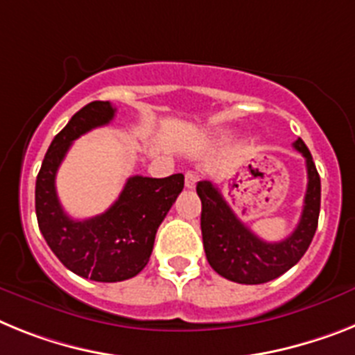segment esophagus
Masks as SVG:
<instances>
[{
  "label": "esophagus",
  "mask_w": 355,
  "mask_h": 355,
  "mask_svg": "<svg viewBox=\"0 0 355 355\" xmlns=\"http://www.w3.org/2000/svg\"><path fill=\"white\" fill-rule=\"evenodd\" d=\"M196 182H198V175L193 171H187L186 173V187L187 189H193V187L196 186Z\"/></svg>",
  "instance_id": "34e87169"
}]
</instances>
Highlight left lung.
I'll return each instance as SVG.
<instances>
[{
  "label": "left lung",
  "mask_w": 355,
  "mask_h": 355,
  "mask_svg": "<svg viewBox=\"0 0 355 355\" xmlns=\"http://www.w3.org/2000/svg\"><path fill=\"white\" fill-rule=\"evenodd\" d=\"M294 148L305 157L309 182L300 223L282 242H265L256 236L240 222L223 200L218 187L209 180L196 184V193L202 200L200 227L205 256L223 278L245 285L267 284L294 267L311 245L320 218L321 180L305 142L297 139Z\"/></svg>",
  "instance_id": "8db88e82"
}]
</instances>
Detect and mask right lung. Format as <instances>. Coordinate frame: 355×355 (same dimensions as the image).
Returning a JSON list of instances; mask_svg holds the SVG:
<instances>
[{"label": "right lung", "mask_w": 355, "mask_h": 355, "mask_svg": "<svg viewBox=\"0 0 355 355\" xmlns=\"http://www.w3.org/2000/svg\"><path fill=\"white\" fill-rule=\"evenodd\" d=\"M115 117L108 101H94L53 137L35 180V214L41 233L67 269L94 282H122L144 269L153 251L157 229L184 189V175L128 178L126 186L103 214L73 220L55 191V175L71 142Z\"/></svg>", "instance_id": "right-lung-1"}]
</instances>
